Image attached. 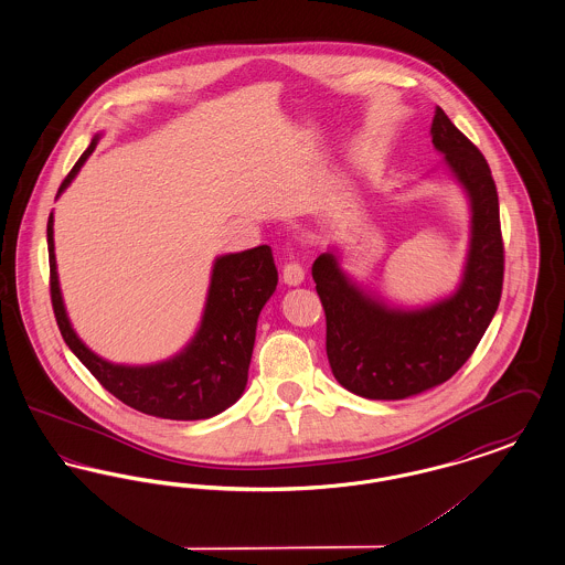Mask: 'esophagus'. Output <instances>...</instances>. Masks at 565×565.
<instances>
[{"instance_id":"obj_1","label":"esophagus","mask_w":565,"mask_h":565,"mask_svg":"<svg viewBox=\"0 0 565 565\" xmlns=\"http://www.w3.org/2000/svg\"><path fill=\"white\" fill-rule=\"evenodd\" d=\"M281 279H284V284H288V286H300L302 279H305V269H302L298 263H288V265L284 267Z\"/></svg>"}]
</instances>
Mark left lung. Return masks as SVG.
Masks as SVG:
<instances>
[{
    "label": "left lung",
    "instance_id": "obj_1",
    "mask_svg": "<svg viewBox=\"0 0 565 565\" xmlns=\"http://www.w3.org/2000/svg\"><path fill=\"white\" fill-rule=\"evenodd\" d=\"M430 135L470 205V242L456 290L424 307L394 305L348 275L337 247L320 254L311 269L326 311L332 375L369 401H404L451 379L500 305L504 245L491 169L440 108Z\"/></svg>",
    "mask_w": 565,
    "mask_h": 565
}]
</instances>
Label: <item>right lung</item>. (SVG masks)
<instances>
[{"mask_svg":"<svg viewBox=\"0 0 565 565\" xmlns=\"http://www.w3.org/2000/svg\"><path fill=\"white\" fill-rule=\"evenodd\" d=\"M95 135L56 199L74 182L82 164L97 148ZM54 217H49V258L54 318L63 341L93 376L120 403L152 417L194 422L210 419L242 398L247 385L256 326L263 307L277 288V269L269 245L217 256L212 267L201 323L186 348L154 364H114L88 350L67 318L54 258Z\"/></svg>","mask_w":565,"mask_h":565,"instance_id":"1","label":"right lung"}]
</instances>
